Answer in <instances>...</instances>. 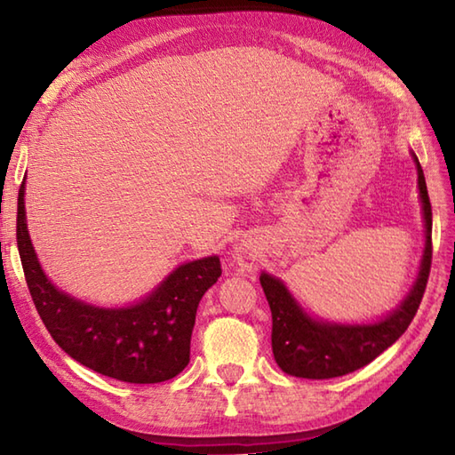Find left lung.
I'll return each mask as SVG.
<instances>
[{"instance_id":"left-lung-1","label":"left lung","mask_w":455,"mask_h":455,"mask_svg":"<svg viewBox=\"0 0 455 455\" xmlns=\"http://www.w3.org/2000/svg\"><path fill=\"white\" fill-rule=\"evenodd\" d=\"M419 193L424 219V252L419 275L414 279L409 295L387 316L375 323L344 324L313 318L289 293L279 277L262 272L259 283L264 287L269 311H272V350L277 365L287 375L305 379H331L352 373L373 362L407 331L419 311L432 264V207L428 199L427 180L417 154Z\"/></svg>"}]
</instances>
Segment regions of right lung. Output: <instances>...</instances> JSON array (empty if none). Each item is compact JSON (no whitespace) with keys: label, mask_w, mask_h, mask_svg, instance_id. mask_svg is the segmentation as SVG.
Here are the masks:
<instances>
[{"label":"right lung","mask_w":455,"mask_h":455,"mask_svg":"<svg viewBox=\"0 0 455 455\" xmlns=\"http://www.w3.org/2000/svg\"><path fill=\"white\" fill-rule=\"evenodd\" d=\"M17 248L38 316L76 362L124 383L168 381L189 363L199 301L222 274L219 256L178 266L134 305L84 303L58 289L38 264L27 228L25 180L17 197Z\"/></svg>","instance_id":"1"}]
</instances>
